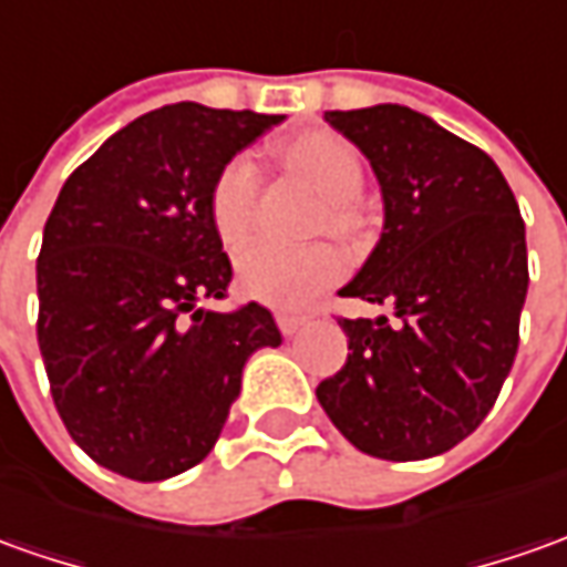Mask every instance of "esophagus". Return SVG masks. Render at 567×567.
Segmentation results:
<instances>
[{
  "instance_id": "34e87169",
  "label": "esophagus",
  "mask_w": 567,
  "mask_h": 567,
  "mask_svg": "<svg viewBox=\"0 0 567 567\" xmlns=\"http://www.w3.org/2000/svg\"><path fill=\"white\" fill-rule=\"evenodd\" d=\"M276 322H279V329H282L285 338H291V334H298V332H300V326L307 322V316L279 313V316H276Z\"/></svg>"
}]
</instances>
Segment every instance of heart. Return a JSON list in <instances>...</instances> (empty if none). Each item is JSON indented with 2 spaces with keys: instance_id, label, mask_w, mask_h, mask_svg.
Wrapping results in <instances>:
<instances>
[{
  "instance_id": "b5f03b06",
  "label": "heart",
  "mask_w": 567,
  "mask_h": 567,
  "mask_svg": "<svg viewBox=\"0 0 567 567\" xmlns=\"http://www.w3.org/2000/svg\"><path fill=\"white\" fill-rule=\"evenodd\" d=\"M288 164L303 173L326 198L322 223L338 235H357L363 214L357 195L363 192L365 171L357 145L338 133H313L288 145ZM260 198V167L251 154H235L223 164L210 186V219L223 245H241L254 226ZM344 272V257L329 241L285 248L276 241H254L238 254V282L254 300L269 307H303Z\"/></svg>"
}]
</instances>
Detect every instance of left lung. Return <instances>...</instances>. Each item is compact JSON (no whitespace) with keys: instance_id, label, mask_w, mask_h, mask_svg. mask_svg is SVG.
<instances>
[{"instance_id":"1","label":"left lung","mask_w":567,"mask_h":567,"mask_svg":"<svg viewBox=\"0 0 567 567\" xmlns=\"http://www.w3.org/2000/svg\"><path fill=\"white\" fill-rule=\"evenodd\" d=\"M369 157L384 233L341 298L394 307L348 319V360L316 396L357 450L415 462L465 441L518 353L525 219L491 154L413 107L326 111Z\"/></svg>"}]
</instances>
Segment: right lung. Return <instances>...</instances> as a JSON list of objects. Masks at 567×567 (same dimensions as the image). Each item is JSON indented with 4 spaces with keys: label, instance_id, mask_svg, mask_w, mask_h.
Returning a JSON list of instances; mask_svg holds the SVG:
<instances>
[{
    "label": "right lung",
    "instance_id": "obj_1",
    "mask_svg": "<svg viewBox=\"0 0 567 567\" xmlns=\"http://www.w3.org/2000/svg\"><path fill=\"white\" fill-rule=\"evenodd\" d=\"M282 121L164 105L114 133L58 192L37 257V341L68 434L117 475L164 481L198 465L248 357L282 344L260 303L195 307L233 279L210 186Z\"/></svg>",
    "mask_w": 567,
    "mask_h": 567
}]
</instances>
